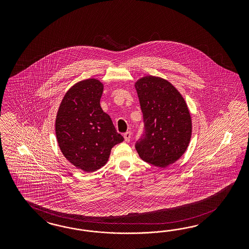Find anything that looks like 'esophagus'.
Instances as JSON below:
<instances>
[{"label": "esophagus", "instance_id": "obj_1", "mask_svg": "<svg viewBox=\"0 0 249 249\" xmlns=\"http://www.w3.org/2000/svg\"><path fill=\"white\" fill-rule=\"evenodd\" d=\"M130 138H131V132H130V131H128V132H126V133L124 134V139H125V142H128L130 141Z\"/></svg>", "mask_w": 249, "mask_h": 249}]
</instances>
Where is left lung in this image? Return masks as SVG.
<instances>
[{
    "label": "left lung",
    "mask_w": 249,
    "mask_h": 249,
    "mask_svg": "<svg viewBox=\"0 0 249 249\" xmlns=\"http://www.w3.org/2000/svg\"><path fill=\"white\" fill-rule=\"evenodd\" d=\"M145 133L136 142L144 161L167 167L181 158L192 137V118L181 93L160 76L145 75L134 83Z\"/></svg>",
    "instance_id": "8db88e82"
}]
</instances>
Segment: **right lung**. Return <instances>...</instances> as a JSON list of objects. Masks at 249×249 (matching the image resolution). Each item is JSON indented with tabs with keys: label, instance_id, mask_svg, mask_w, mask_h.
<instances>
[{
	"label": "right lung",
	"instance_id": "obj_1",
	"mask_svg": "<svg viewBox=\"0 0 249 249\" xmlns=\"http://www.w3.org/2000/svg\"><path fill=\"white\" fill-rule=\"evenodd\" d=\"M104 85L89 78L73 85L65 94L55 118V135L61 152L86 173L107 162L111 149L124 139L100 106Z\"/></svg>",
	"mask_w": 249,
	"mask_h": 249
}]
</instances>
